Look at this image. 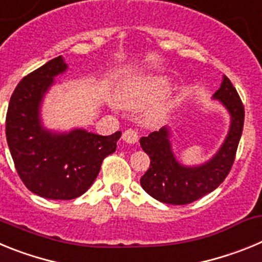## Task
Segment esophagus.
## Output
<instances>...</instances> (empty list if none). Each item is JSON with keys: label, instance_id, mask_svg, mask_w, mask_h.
<instances>
[{"label": "esophagus", "instance_id": "34e87169", "mask_svg": "<svg viewBox=\"0 0 262 262\" xmlns=\"http://www.w3.org/2000/svg\"><path fill=\"white\" fill-rule=\"evenodd\" d=\"M122 139L128 144H135L139 140V133L134 128H127L122 135Z\"/></svg>", "mask_w": 262, "mask_h": 262}]
</instances>
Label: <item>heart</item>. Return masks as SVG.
I'll list each match as a JSON object with an SVG mask.
<instances>
[{
    "instance_id": "b5f03b06",
    "label": "heart",
    "mask_w": 262,
    "mask_h": 262,
    "mask_svg": "<svg viewBox=\"0 0 262 262\" xmlns=\"http://www.w3.org/2000/svg\"><path fill=\"white\" fill-rule=\"evenodd\" d=\"M169 85L168 78L164 77H149L139 78L123 86L119 94V99L122 105L127 108H142L149 105L157 98L165 93ZM120 103H114V107H122ZM164 114V107L159 106L149 114V120L156 122Z\"/></svg>"
}]
</instances>
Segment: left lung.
Returning a JSON list of instances; mask_svg holds the SVG:
<instances>
[{
  "label": "left lung",
  "instance_id": "obj_1",
  "mask_svg": "<svg viewBox=\"0 0 262 262\" xmlns=\"http://www.w3.org/2000/svg\"><path fill=\"white\" fill-rule=\"evenodd\" d=\"M214 98L230 111L231 127L223 145L209 163L194 168L181 165L173 155L165 127L140 139L143 151L151 159L140 185L155 200L169 205H187L215 190L230 173L244 126V105L227 76Z\"/></svg>",
  "mask_w": 262,
  "mask_h": 262
}]
</instances>
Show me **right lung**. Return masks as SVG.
Wrapping results in <instances>:
<instances>
[{"mask_svg": "<svg viewBox=\"0 0 262 262\" xmlns=\"http://www.w3.org/2000/svg\"><path fill=\"white\" fill-rule=\"evenodd\" d=\"M67 69L61 56L29 73L10 97L6 140L25 186L48 200H75L92 186L106 156L114 154L120 131L101 136L85 129L52 134L41 127L39 106L53 77Z\"/></svg>", "mask_w": 262, "mask_h": 262, "instance_id": "1", "label": "right lung"}]
</instances>
